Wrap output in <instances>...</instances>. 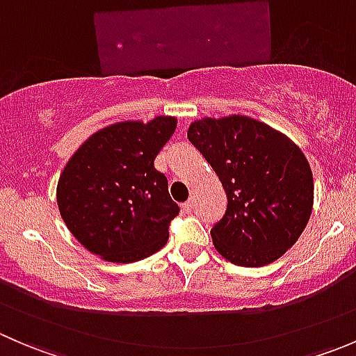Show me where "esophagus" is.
I'll list each match as a JSON object with an SVG mask.
<instances>
[{
  "mask_svg": "<svg viewBox=\"0 0 356 356\" xmlns=\"http://www.w3.org/2000/svg\"><path fill=\"white\" fill-rule=\"evenodd\" d=\"M193 208H195V201L193 200H188L186 203H182V211H186V213L193 211Z\"/></svg>",
  "mask_w": 356,
  "mask_h": 356,
  "instance_id": "obj_1",
  "label": "esophagus"
}]
</instances>
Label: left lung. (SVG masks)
<instances>
[{
    "label": "left lung",
    "mask_w": 356,
    "mask_h": 356,
    "mask_svg": "<svg viewBox=\"0 0 356 356\" xmlns=\"http://www.w3.org/2000/svg\"><path fill=\"white\" fill-rule=\"evenodd\" d=\"M188 139L227 195L225 215L210 231L215 250L241 267L281 258L314 208V175L303 152L282 132L243 115L193 122Z\"/></svg>",
    "instance_id": "obj_1"
}]
</instances>
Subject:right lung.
<instances>
[{
	"instance_id": "right-lung-1",
	"label": "right lung",
	"mask_w": 356,
	"mask_h": 356,
	"mask_svg": "<svg viewBox=\"0 0 356 356\" xmlns=\"http://www.w3.org/2000/svg\"><path fill=\"white\" fill-rule=\"evenodd\" d=\"M177 118L125 120L99 129L67 161L56 186L68 231L91 253L132 264L156 253L179 215L155 158Z\"/></svg>"
}]
</instances>
